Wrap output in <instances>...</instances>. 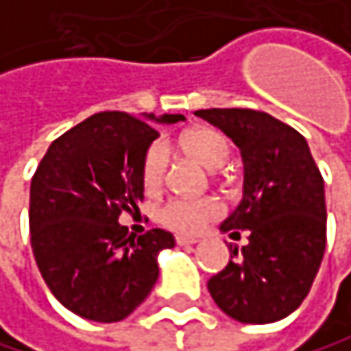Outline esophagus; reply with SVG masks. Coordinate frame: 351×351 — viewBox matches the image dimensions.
Returning <instances> with one entry per match:
<instances>
[{"mask_svg":"<svg viewBox=\"0 0 351 351\" xmlns=\"http://www.w3.org/2000/svg\"><path fill=\"white\" fill-rule=\"evenodd\" d=\"M197 243V239H189V237H177V245L179 247H191V245H195Z\"/></svg>","mask_w":351,"mask_h":351,"instance_id":"obj_1","label":"esophagus"}]
</instances>
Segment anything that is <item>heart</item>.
<instances>
[{
  "instance_id": "heart-1",
  "label": "heart",
  "mask_w": 351,
  "mask_h": 351,
  "mask_svg": "<svg viewBox=\"0 0 351 351\" xmlns=\"http://www.w3.org/2000/svg\"><path fill=\"white\" fill-rule=\"evenodd\" d=\"M181 149L197 160L208 170H220L228 164L232 147L230 141L212 127H195L185 131L179 137ZM166 152L160 143H152L141 160V185L145 193H156L166 174ZM222 208L216 199L204 197V199H170L166 202L160 212L158 220L162 226L179 232V234H197L208 222L216 220L220 216Z\"/></svg>"
}]
</instances>
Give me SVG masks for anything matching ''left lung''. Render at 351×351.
<instances>
[{"instance_id": "left-lung-1", "label": "left lung", "mask_w": 351, "mask_h": 351, "mask_svg": "<svg viewBox=\"0 0 351 351\" xmlns=\"http://www.w3.org/2000/svg\"><path fill=\"white\" fill-rule=\"evenodd\" d=\"M197 117L222 129L245 162V195L222 232L249 245H230L228 265L210 278L214 302L241 323L265 325L294 313L306 298L327 243L325 183L306 139L290 125L253 108H206Z\"/></svg>"}]
</instances>
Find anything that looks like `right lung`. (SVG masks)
I'll use <instances>...</instances> for the list:
<instances>
[{"label":"right lung","mask_w":351,"mask_h":351,"mask_svg":"<svg viewBox=\"0 0 351 351\" xmlns=\"http://www.w3.org/2000/svg\"><path fill=\"white\" fill-rule=\"evenodd\" d=\"M156 123L183 114L133 117L104 110L59 135L30 183V245L53 296L77 317L114 323L129 317L158 280V253L174 237H141L119 224L143 199L141 160L160 135Z\"/></svg>","instance_id":"add662e5"}]
</instances>
